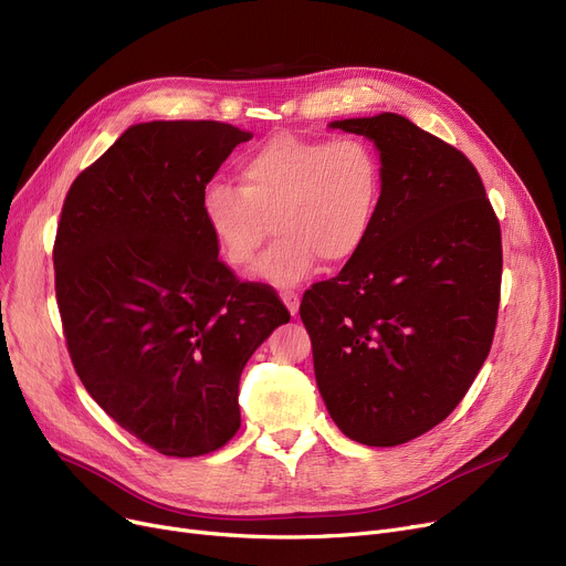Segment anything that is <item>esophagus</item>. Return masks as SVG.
Returning a JSON list of instances; mask_svg holds the SVG:
<instances>
[{
    "mask_svg": "<svg viewBox=\"0 0 566 566\" xmlns=\"http://www.w3.org/2000/svg\"><path fill=\"white\" fill-rule=\"evenodd\" d=\"M280 295H282V301H284V305H286L289 314H291V316L298 314V307H301V295L295 293V291H282Z\"/></svg>",
    "mask_w": 566,
    "mask_h": 566,
    "instance_id": "obj_1",
    "label": "esophagus"
}]
</instances>
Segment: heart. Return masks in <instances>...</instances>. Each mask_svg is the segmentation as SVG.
Masks as SVG:
<instances>
[{
  "mask_svg": "<svg viewBox=\"0 0 566 566\" xmlns=\"http://www.w3.org/2000/svg\"><path fill=\"white\" fill-rule=\"evenodd\" d=\"M235 176L238 188L213 181L201 192L203 224L231 268L254 263L268 222L280 238L256 275L275 286L365 248L380 201V163L365 139L277 135L252 148Z\"/></svg>",
  "mask_w": 566,
  "mask_h": 566,
  "instance_id": "heart-1",
  "label": "heart"
}]
</instances>
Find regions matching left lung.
<instances>
[{
  "label": "left lung",
  "mask_w": 566,
  "mask_h": 566,
  "mask_svg": "<svg viewBox=\"0 0 566 566\" xmlns=\"http://www.w3.org/2000/svg\"><path fill=\"white\" fill-rule=\"evenodd\" d=\"M331 128L380 154L365 248L305 291L318 392L355 442L395 448L459 406L491 350L502 280L500 222L452 144L382 112Z\"/></svg>",
  "instance_id": "left-lung-1"
}]
</instances>
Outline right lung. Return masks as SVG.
<instances>
[{"mask_svg": "<svg viewBox=\"0 0 566 566\" xmlns=\"http://www.w3.org/2000/svg\"><path fill=\"white\" fill-rule=\"evenodd\" d=\"M252 133L220 122L130 126L69 190L54 291L73 367L109 418L165 457L220 450L238 380L291 314L218 259L201 192Z\"/></svg>", "mask_w": 566, "mask_h": 566, "instance_id": "add662e5", "label": "right lung"}]
</instances>
